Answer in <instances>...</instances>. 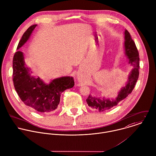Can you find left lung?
Returning <instances> with one entry per match:
<instances>
[{
  "instance_id": "obj_1",
  "label": "left lung",
  "mask_w": 156,
  "mask_h": 156,
  "mask_svg": "<svg viewBox=\"0 0 156 156\" xmlns=\"http://www.w3.org/2000/svg\"><path fill=\"white\" fill-rule=\"evenodd\" d=\"M125 54L129 59V63L134 67V69L129 75L126 84L120 90L115 99L109 100L105 98L101 99L89 95L86 99L88 106L98 110L99 112L109 110L117 106L119 102L126 98L132 92L138 80L140 69L139 54L136 44L127 30L125 31Z\"/></svg>"
}]
</instances>
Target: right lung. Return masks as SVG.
Here are the masks:
<instances>
[{
	"instance_id": "add662e5",
	"label": "right lung",
	"mask_w": 156,
	"mask_h": 156,
	"mask_svg": "<svg viewBox=\"0 0 156 156\" xmlns=\"http://www.w3.org/2000/svg\"><path fill=\"white\" fill-rule=\"evenodd\" d=\"M36 25L30 26L20 40L12 59V81L16 91L23 103L39 112H50L55 110L60 101L62 92L74 86L73 77L64 76L55 79L49 84L39 78L31 76L25 66L23 53L19 50L29 39Z\"/></svg>"
}]
</instances>
